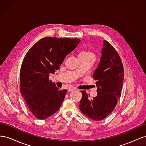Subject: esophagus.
<instances>
[{
    "mask_svg": "<svg viewBox=\"0 0 146 146\" xmlns=\"http://www.w3.org/2000/svg\"><path fill=\"white\" fill-rule=\"evenodd\" d=\"M75 90H76V88H70L68 89L69 92H72V91H75Z\"/></svg>",
    "mask_w": 146,
    "mask_h": 146,
    "instance_id": "obj_1",
    "label": "esophagus"
}]
</instances>
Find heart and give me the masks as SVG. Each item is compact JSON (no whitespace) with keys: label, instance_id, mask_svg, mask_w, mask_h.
Masks as SVG:
<instances>
[{"label":"heart","instance_id":"b5f03b06","mask_svg":"<svg viewBox=\"0 0 146 146\" xmlns=\"http://www.w3.org/2000/svg\"><path fill=\"white\" fill-rule=\"evenodd\" d=\"M80 54H91V55H93L92 54V53L89 52H86V51H83V52H80Z\"/></svg>","mask_w":146,"mask_h":146}]
</instances>
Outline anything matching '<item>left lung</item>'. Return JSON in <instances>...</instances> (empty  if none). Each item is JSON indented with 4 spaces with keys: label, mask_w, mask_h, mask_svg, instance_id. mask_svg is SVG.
Listing matches in <instances>:
<instances>
[{
    "label": "left lung",
    "mask_w": 146,
    "mask_h": 146,
    "mask_svg": "<svg viewBox=\"0 0 146 146\" xmlns=\"http://www.w3.org/2000/svg\"><path fill=\"white\" fill-rule=\"evenodd\" d=\"M98 95L93 99L85 91L78 107L80 111L94 121L103 120L111 113L121 94L123 83V68L118 53L110 44L104 40L101 57L93 73Z\"/></svg>",
    "instance_id": "left-lung-1"
}]
</instances>
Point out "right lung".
Here are the masks:
<instances>
[{"label":"right lung","instance_id":"right-lung-1","mask_svg":"<svg viewBox=\"0 0 146 146\" xmlns=\"http://www.w3.org/2000/svg\"><path fill=\"white\" fill-rule=\"evenodd\" d=\"M80 42L77 38L46 37L26 54L20 71L21 93L35 117H50L63 104L67 91L60 90L48 77L60 69L66 56Z\"/></svg>","mask_w":146,"mask_h":146}]
</instances>
